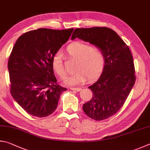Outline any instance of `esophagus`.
<instances>
[{
    "instance_id": "esophagus-1",
    "label": "esophagus",
    "mask_w": 150,
    "mask_h": 150,
    "mask_svg": "<svg viewBox=\"0 0 150 150\" xmlns=\"http://www.w3.org/2000/svg\"><path fill=\"white\" fill-rule=\"evenodd\" d=\"M70 90H73V91H80L82 90V88H70Z\"/></svg>"
}]
</instances>
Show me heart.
<instances>
[{
    "mask_svg": "<svg viewBox=\"0 0 150 150\" xmlns=\"http://www.w3.org/2000/svg\"><path fill=\"white\" fill-rule=\"evenodd\" d=\"M68 56L76 60L74 74L68 76L64 83L68 86H78L84 83L87 77L90 80L98 78L105 67V57L102 50L91 46L82 41H74L67 47ZM52 67L60 78L65 76V70L62 64V55L57 52L52 58Z\"/></svg>",
    "mask_w": 150,
    "mask_h": 150,
    "instance_id": "heart-1",
    "label": "heart"
}]
</instances>
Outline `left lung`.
Here are the masks:
<instances>
[{"label":"left lung","instance_id":"1","mask_svg":"<svg viewBox=\"0 0 150 150\" xmlns=\"http://www.w3.org/2000/svg\"><path fill=\"white\" fill-rule=\"evenodd\" d=\"M78 38L100 48L105 57L101 76L89 88L90 101L83 110L91 119L101 120L112 116L122 107L134 85L133 58L128 47L111 29L105 27L77 28L71 39Z\"/></svg>","mask_w":150,"mask_h":150}]
</instances>
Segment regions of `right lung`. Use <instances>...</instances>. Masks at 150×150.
I'll use <instances>...</instances> for the list:
<instances>
[{
	"mask_svg": "<svg viewBox=\"0 0 150 150\" xmlns=\"http://www.w3.org/2000/svg\"><path fill=\"white\" fill-rule=\"evenodd\" d=\"M73 30L38 29L23 34L14 44L8 62L10 93L28 113L45 117L57 109L67 88L57 83L52 58Z\"/></svg>",
	"mask_w": 150,
	"mask_h": 150,
	"instance_id": "right-lung-1",
	"label": "right lung"
}]
</instances>
